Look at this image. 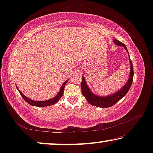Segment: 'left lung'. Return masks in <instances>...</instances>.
I'll return each mask as SVG.
<instances>
[{
    "label": "left lung",
    "instance_id": "obj_1",
    "mask_svg": "<svg viewBox=\"0 0 153 153\" xmlns=\"http://www.w3.org/2000/svg\"><path fill=\"white\" fill-rule=\"evenodd\" d=\"M113 42L118 46H121L125 48V49L127 51V49L124 44L121 42L117 40V39H114ZM129 62H130V72H129V79L127 80V83L119 90L118 91L116 92L114 94H111L110 95L107 96H99L96 95L95 94H94L93 92L91 91V90L89 88V87L88 86V84L85 81V78L83 76L82 79V82H81V91H82L83 95L85 97V100H87L89 104H92V105L97 106V107H101V108H107L110 107V106H114V104H116L119 100L122 99L124 96L126 95L127 92L129 91V88H130L131 83L133 81V77H134V70H133V65H132V62L131 61L130 58H129Z\"/></svg>",
    "mask_w": 153,
    "mask_h": 153
}]
</instances>
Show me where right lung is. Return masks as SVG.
I'll list each match as a JSON object with an SVG mask.
<instances>
[{"instance_id":"add662e5","label":"right lung","mask_w":153,"mask_h":153,"mask_svg":"<svg viewBox=\"0 0 153 153\" xmlns=\"http://www.w3.org/2000/svg\"><path fill=\"white\" fill-rule=\"evenodd\" d=\"M68 80H67L65 81V82L62 83V85H61V88H60V90L58 92L57 95L55 96V97L51 98V99L50 100H45V101H35V100H33L30 99V98L27 97L26 96H25L24 94H23L22 92L19 91V89L18 88L17 86H16V88L19 92L20 95H22V97L24 98L25 101L26 102H28L29 104H30L31 106H39V107H41V106H51V105H53V104H56V102L59 101V100L61 98V97L63 95V91H64V88H65V85L68 82Z\"/></svg>"}]
</instances>
